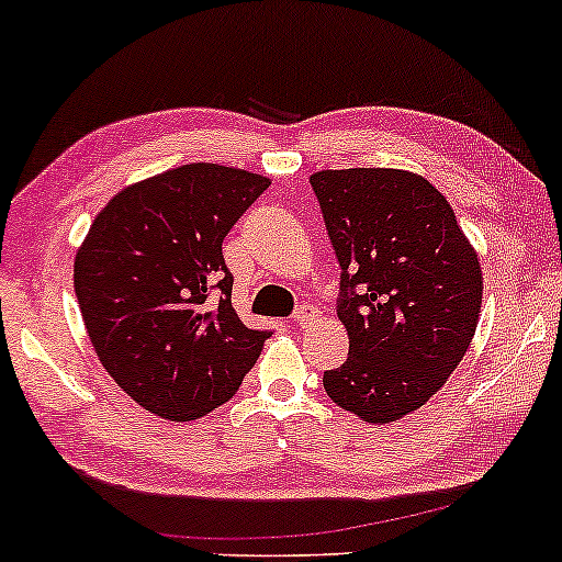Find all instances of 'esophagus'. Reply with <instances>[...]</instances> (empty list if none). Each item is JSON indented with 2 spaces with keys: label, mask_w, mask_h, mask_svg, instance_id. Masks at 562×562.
I'll return each mask as SVG.
<instances>
[{
  "label": "esophagus",
  "mask_w": 562,
  "mask_h": 562,
  "mask_svg": "<svg viewBox=\"0 0 562 562\" xmlns=\"http://www.w3.org/2000/svg\"><path fill=\"white\" fill-rule=\"evenodd\" d=\"M315 317H317V307H313V304H300V307H296V313L292 315V321L296 328H307Z\"/></svg>",
  "instance_id": "obj_1"
}]
</instances>
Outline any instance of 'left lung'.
<instances>
[{
  "label": "left lung",
  "instance_id": "obj_1",
  "mask_svg": "<svg viewBox=\"0 0 562 562\" xmlns=\"http://www.w3.org/2000/svg\"><path fill=\"white\" fill-rule=\"evenodd\" d=\"M341 266L349 357L323 387L364 422H396L440 391L476 330L482 270L453 207L425 177L338 169L310 177Z\"/></svg>",
  "mask_w": 562,
  "mask_h": 562
}]
</instances>
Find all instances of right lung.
Wrapping results in <instances>:
<instances>
[{
    "label": "right lung",
    "mask_w": 562,
    "mask_h": 562,
    "mask_svg": "<svg viewBox=\"0 0 562 562\" xmlns=\"http://www.w3.org/2000/svg\"><path fill=\"white\" fill-rule=\"evenodd\" d=\"M268 184L232 166H179L109 200L78 249L75 294L90 344L158 417H205L258 362L270 330L234 313L221 245Z\"/></svg>",
    "instance_id": "1"
}]
</instances>
